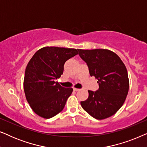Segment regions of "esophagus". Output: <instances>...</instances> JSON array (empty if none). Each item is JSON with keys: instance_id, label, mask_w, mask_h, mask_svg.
<instances>
[{"instance_id": "1", "label": "esophagus", "mask_w": 147, "mask_h": 147, "mask_svg": "<svg viewBox=\"0 0 147 147\" xmlns=\"http://www.w3.org/2000/svg\"><path fill=\"white\" fill-rule=\"evenodd\" d=\"M80 89H79V88H74V91H79Z\"/></svg>"}]
</instances>
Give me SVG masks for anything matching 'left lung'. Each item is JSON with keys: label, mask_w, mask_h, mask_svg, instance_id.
I'll return each mask as SVG.
<instances>
[{"label": "left lung", "mask_w": 147, "mask_h": 147, "mask_svg": "<svg viewBox=\"0 0 147 147\" xmlns=\"http://www.w3.org/2000/svg\"><path fill=\"white\" fill-rule=\"evenodd\" d=\"M87 63L91 76L98 80L99 89L88 90L89 96L81 102L83 109L92 117L103 120L114 115L123 105L129 90L125 65L114 52L108 49H78Z\"/></svg>", "instance_id": "1"}]
</instances>
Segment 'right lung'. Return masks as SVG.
<instances>
[{
  "label": "right lung",
  "mask_w": 147,
  "mask_h": 147,
  "mask_svg": "<svg viewBox=\"0 0 147 147\" xmlns=\"http://www.w3.org/2000/svg\"><path fill=\"white\" fill-rule=\"evenodd\" d=\"M78 54L71 48L45 47L28 63L23 87L28 103L38 116L51 118L63 110L71 88H63L55 80L61 77L65 61Z\"/></svg>",
  "instance_id": "obj_1"
}]
</instances>
